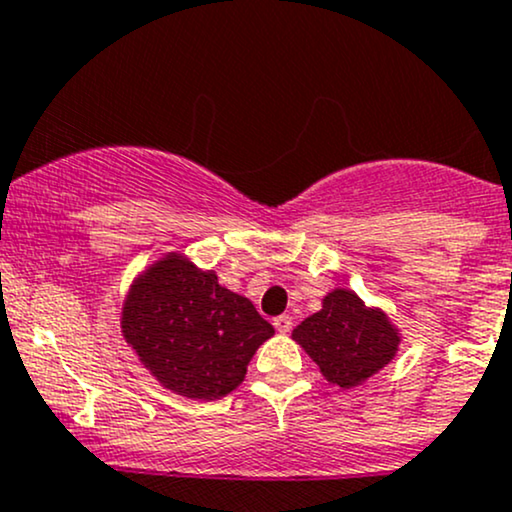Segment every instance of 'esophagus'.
<instances>
[{
	"instance_id": "1",
	"label": "esophagus",
	"mask_w": 512,
	"mask_h": 512,
	"mask_svg": "<svg viewBox=\"0 0 512 512\" xmlns=\"http://www.w3.org/2000/svg\"><path fill=\"white\" fill-rule=\"evenodd\" d=\"M274 327H276V332H281V334L291 332L293 317H291V315H279V317H274Z\"/></svg>"
}]
</instances>
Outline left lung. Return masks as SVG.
<instances>
[{"label": "left lung", "instance_id": "8db88e82", "mask_svg": "<svg viewBox=\"0 0 512 512\" xmlns=\"http://www.w3.org/2000/svg\"><path fill=\"white\" fill-rule=\"evenodd\" d=\"M322 375L339 387L358 385L395 356L399 337L380 310H368L356 293L337 289L293 330Z\"/></svg>", "mask_w": 512, "mask_h": 512}]
</instances>
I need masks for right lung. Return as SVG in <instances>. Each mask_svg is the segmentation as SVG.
<instances>
[{
	"mask_svg": "<svg viewBox=\"0 0 512 512\" xmlns=\"http://www.w3.org/2000/svg\"><path fill=\"white\" fill-rule=\"evenodd\" d=\"M122 332L168 390L219 399L243 383L252 354L274 327L248 298L223 289L214 272L173 255L134 284Z\"/></svg>",
	"mask_w": 512,
	"mask_h": 512,
	"instance_id": "right-lung-1",
	"label": "right lung"
}]
</instances>
